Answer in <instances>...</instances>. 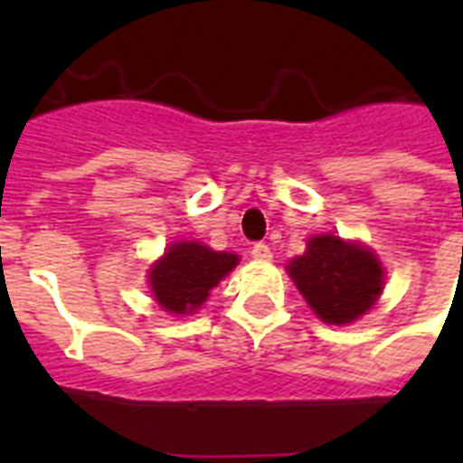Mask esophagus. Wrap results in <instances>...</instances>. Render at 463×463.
Instances as JSON below:
<instances>
[{"label":"esophagus","instance_id":"obj_1","mask_svg":"<svg viewBox=\"0 0 463 463\" xmlns=\"http://www.w3.org/2000/svg\"><path fill=\"white\" fill-rule=\"evenodd\" d=\"M252 257L260 261H269L274 254H271V247L264 245V242H257V245L252 247Z\"/></svg>","mask_w":463,"mask_h":463}]
</instances>
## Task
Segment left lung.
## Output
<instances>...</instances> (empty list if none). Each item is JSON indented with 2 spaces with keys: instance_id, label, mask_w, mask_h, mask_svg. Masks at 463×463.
Returning a JSON list of instances; mask_svg holds the SVG:
<instances>
[{
  "instance_id": "8db88e82",
  "label": "left lung",
  "mask_w": 463,
  "mask_h": 463,
  "mask_svg": "<svg viewBox=\"0 0 463 463\" xmlns=\"http://www.w3.org/2000/svg\"><path fill=\"white\" fill-rule=\"evenodd\" d=\"M290 279L322 322L348 324L373 307L384 288V269L373 250L336 235H315L290 260Z\"/></svg>"
}]
</instances>
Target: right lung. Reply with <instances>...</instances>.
Listing matches in <instances>:
<instances>
[{
	"instance_id": "add662e5",
	"label": "right lung",
	"mask_w": 463,
	"mask_h": 463,
	"mask_svg": "<svg viewBox=\"0 0 463 463\" xmlns=\"http://www.w3.org/2000/svg\"><path fill=\"white\" fill-rule=\"evenodd\" d=\"M238 261V254L213 252L202 242H175L148 269V286L165 312L189 315L206 303L211 288H216Z\"/></svg>"
}]
</instances>
